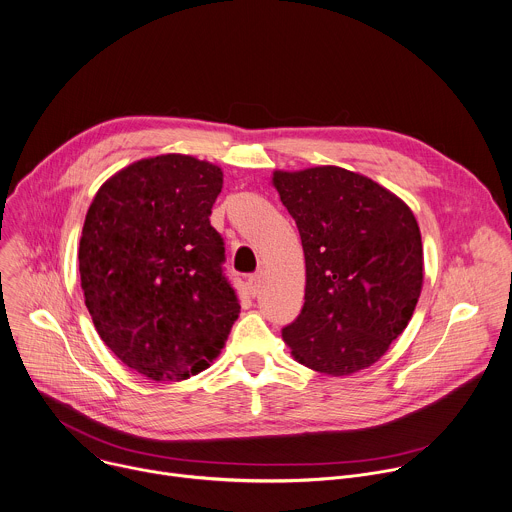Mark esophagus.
<instances>
[{
	"mask_svg": "<svg viewBox=\"0 0 512 512\" xmlns=\"http://www.w3.org/2000/svg\"><path fill=\"white\" fill-rule=\"evenodd\" d=\"M247 287H249V293L251 295H257L259 293V287H261V275L259 273H253L247 277Z\"/></svg>",
	"mask_w": 512,
	"mask_h": 512,
	"instance_id": "1",
	"label": "esophagus"
}]
</instances>
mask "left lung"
Listing matches in <instances>:
<instances>
[{
    "label": "left lung",
    "mask_w": 512,
    "mask_h": 512,
    "mask_svg": "<svg viewBox=\"0 0 512 512\" xmlns=\"http://www.w3.org/2000/svg\"><path fill=\"white\" fill-rule=\"evenodd\" d=\"M305 255V303L281 329L295 360L350 376L406 329L422 291V237L404 201L339 166L277 173Z\"/></svg>",
    "instance_id": "left-lung-1"
}]
</instances>
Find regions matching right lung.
Listing matches in <instances>:
<instances>
[{
  "label": "right lung",
  "mask_w": 512,
  "mask_h": 512,
  "mask_svg": "<svg viewBox=\"0 0 512 512\" xmlns=\"http://www.w3.org/2000/svg\"><path fill=\"white\" fill-rule=\"evenodd\" d=\"M221 187L219 166L162 154L120 170L88 209L86 307L114 356L154 382L209 368L239 317L225 241L209 221Z\"/></svg>",
  "instance_id": "1"
}]
</instances>
